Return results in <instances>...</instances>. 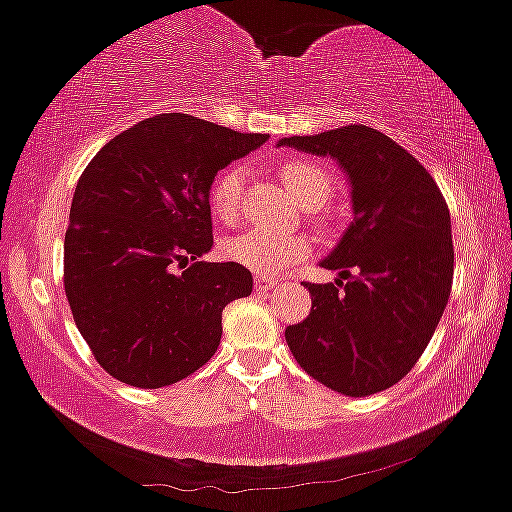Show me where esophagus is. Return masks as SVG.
<instances>
[{
  "mask_svg": "<svg viewBox=\"0 0 512 512\" xmlns=\"http://www.w3.org/2000/svg\"><path fill=\"white\" fill-rule=\"evenodd\" d=\"M277 284V279L274 277H265V274H255V286L260 291H267V289H272V286Z\"/></svg>",
  "mask_w": 512,
  "mask_h": 512,
  "instance_id": "esophagus-1",
  "label": "esophagus"
}]
</instances>
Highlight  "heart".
Returning a JSON list of instances; mask_svg holds the SVG:
<instances>
[{"instance_id": "heart-1", "label": "heart", "mask_w": 512, "mask_h": 512, "mask_svg": "<svg viewBox=\"0 0 512 512\" xmlns=\"http://www.w3.org/2000/svg\"><path fill=\"white\" fill-rule=\"evenodd\" d=\"M286 189L301 204H323L333 187V174L311 160H284L279 167ZM247 170L240 162L223 167L211 182V211L218 221L238 223L245 201ZM223 255L235 265H243L257 274H277L301 265L311 255V238L294 230L247 228L223 243Z\"/></svg>"}]
</instances>
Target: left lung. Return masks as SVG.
I'll return each mask as SVG.
<instances>
[{
	"mask_svg": "<svg viewBox=\"0 0 512 512\" xmlns=\"http://www.w3.org/2000/svg\"><path fill=\"white\" fill-rule=\"evenodd\" d=\"M279 145L330 155L350 174L355 218L306 284L311 313L286 328L291 355L345 396H372L415 367L440 323L454 274L449 209L430 172L369 126H342Z\"/></svg>",
	"mask_w": 512,
	"mask_h": 512,
	"instance_id": "8db88e82",
	"label": "left lung"
}]
</instances>
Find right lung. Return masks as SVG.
<instances>
[{"mask_svg":"<svg viewBox=\"0 0 512 512\" xmlns=\"http://www.w3.org/2000/svg\"><path fill=\"white\" fill-rule=\"evenodd\" d=\"M189 114L111 138L84 167L65 230L63 284L77 330L106 374L160 389L221 345L223 308L250 296V269L204 262L211 182L265 143Z\"/></svg>","mask_w":512,"mask_h":512,"instance_id":"1","label":"right lung"}]
</instances>
